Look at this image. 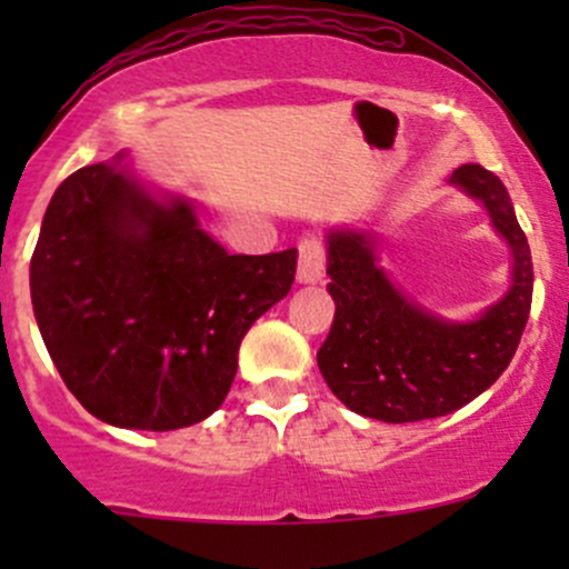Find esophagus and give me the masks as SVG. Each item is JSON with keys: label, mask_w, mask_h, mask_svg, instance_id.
I'll use <instances>...</instances> for the list:
<instances>
[{"label": "esophagus", "mask_w": 569, "mask_h": 569, "mask_svg": "<svg viewBox=\"0 0 569 569\" xmlns=\"http://www.w3.org/2000/svg\"><path fill=\"white\" fill-rule=\"evenodd\" d=\"M325 278V248L319 239H302L297 248V280L300 283H319Z\"/></svg>", "instance_id": "34e87169"}]
</instances>
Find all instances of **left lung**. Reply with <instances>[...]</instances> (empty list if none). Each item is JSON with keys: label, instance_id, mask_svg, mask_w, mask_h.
<instances>
[{"label": "left lung", "instance_id": "left-lung-1", "mask_svg": "<svg viewBox=\"0 0 569 569\" xmlns=\"http://www.w3.org/2000/svg\"><path fill=\"white\" fill-rule=\"evenodd\" d=\"M449 181L490 211L512 250V286L476 321H446L388 280L369 231L327 233V291L336 317L317 360L330 391L358 416L407 423L460 410L507 371L526 330L531 250L507 187L481 164H462Z\"/></svg>", "mask_w": 569, "mask_h": 569}]
</instances>
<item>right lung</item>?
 <instances>
[{"label":"right lung","mask_w":569,"mask_h":569,"mask_svg":"<svg viewBox=\"0 0 569 569\" xmlns=\"http://www.w3.org/2000/svg\"><path fill=\"white\" fill-rule=\"evenodd\" d=\"M295 269V248L228 256L192 203L157 200L118 157L57 187L30 289L46 349L84 410L168 432L226 401L244 332L289 295Z\"/></svg>","instance_id":"add662e5"}]
</instances>
